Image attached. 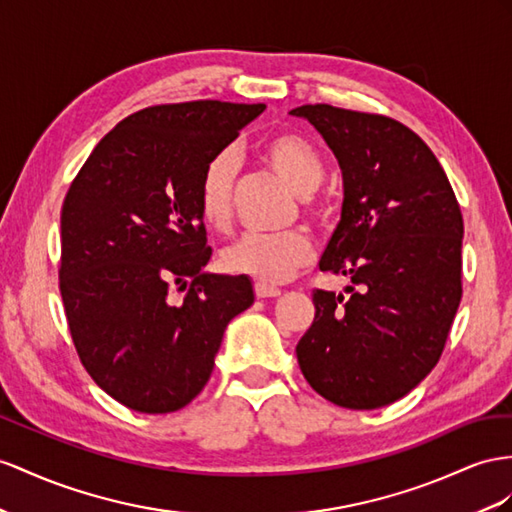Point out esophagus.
<instances>
[{
    "label": "esophagus",
    "instance_id": "obj_1",
    "mask_svg": "<svg viewBox=\"0 0 512 512\" xmlns=\"http://www.w3.org/2000/svg\"><path fill=\"white\" fill-rule=\"evenodd\" d=\"M255 296L257 298H277V296H281V290H277V287H272V285L255 283Z\"/></svg>",
    "mask_w": 512,
    "mask_h": 512
}]
</instances>
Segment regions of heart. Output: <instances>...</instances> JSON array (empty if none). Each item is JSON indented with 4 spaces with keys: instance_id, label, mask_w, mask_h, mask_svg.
<instances>
[{
    "instance_id": "obj_1",
    "label": "heart",
    "mask_w": 512,
    "mask_h": 512,
    "mask_svg": "<svg viewBox=\"0 0 512 512\" xmlns=\"http://www.w3.org/2000/svg\"><path fill=\"white\" fill-rule=\"evenodd\" d=\"M259 157L287 188L303 196L305 212L311 218H329L331 203L313 192L324 179V162L307 138L292 131H279L261 142ZM235 175H238V160L231 151L214 155L201 173L196 205L205 225L216 231L225 229L231 220ZM218 261L225 272L240 274L261 285H279L311 264L313 244L303 231L242 235L240 240L222 248Z\"/></svg>"
}]
</instances>
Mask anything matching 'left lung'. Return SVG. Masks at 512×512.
Listing matches in <instances>:
<instances>
[{
	"instance_id": "left-lung-1",
	"label": "left lung",
	"mask_w": 512,
	"mask_h": 512,
	"mask_svg": "<svg viewBox=\"0 0 512 512\" xmlns=\"http://www.w3.org/2000/svg\"><path fill=\"white\" fill-rule=\"evenodd\" d=\"M344 177L342 220L320 261L350 277L348 298L316 290L300 372L344 409L400 400L435 368L463 296V214L415 131L383 114L309 103Z\"/></svg>"
}]
</instances>
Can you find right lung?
Returning a JSON list of instances; mask_svg holds the SVG:
<instances>
[{"instance_id": "right-lung-1", "label": "right lung", "mask_w": 512, "mask_h": 512, "mask_svg": "<svg viewBox=\"0 0 512 512\" xmlns=\"http://www.w3.org/2000/svg\"><path fill=\"white\" fill-rule=\"evenodd\" d=\"M264 103L199 99L129 114L99 140L60 214V294L93 381L127 409L173 413L199 396L248 277L207 274L196 188ZM187 294L169 296L172 287Z\"/></svg>"}]
</instances>
